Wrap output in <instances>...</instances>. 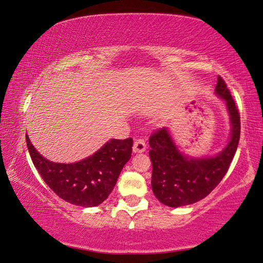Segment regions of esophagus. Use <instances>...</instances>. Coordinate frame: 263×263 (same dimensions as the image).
<instances>
[{
    "mask_svg": "<svg viewBox=\"0 0 263 263\" xmlns=\"http://www.w3.org/2000/svg\"><path fill=\"white\" fill-rule=\"evenodd\" d=\"M146 151V142L142 139L135 140L133 144V153H142Z\"/></svg>",
    "mask_w": 263,
    "mask_h": 263,
    "instance_id": "obj_1",
    "label": "esophagus"
}]
</instances>
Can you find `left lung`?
<instances>
[{
  "label": "left lung",
  "mask_w": 263,
  "mask_h": 263,
  "mask_svg": "<svg viewBox=\"0 0 263 263\" xmlns=\"http://www.w3.org/2000/svg\"><path fill=\"white\" fill-rule=\"evenodd\" d=\"M215 94L225 101L231 123L230 140L219 153L213 157H189L179 149L167 127L160 128L149 138L153 167L151 184L155 197L164 205L179 208L201 201L229 171L240 138V116L220 77Z\"/></svg>",
  "instance_id": "left-lung-1"
}]
</instances>
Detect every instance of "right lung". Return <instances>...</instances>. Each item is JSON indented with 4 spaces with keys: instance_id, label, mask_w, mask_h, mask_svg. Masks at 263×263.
<instances>
[{
    "instance_id": "right-lung-1",
    "label": "right lung",
    "mask_w": 263,
    "mask_h": 263,
    "mask_svg": "<svg viewBox=\"0 0 263 263\" xmlns=\"http://www.w3.org/2000/svg\"><path fill=\"white\" fill-rule=\"evenodd\" d=\"M26 145L35 169L60 198L74 205L91 208L104 202L114 190L131 158L133 140L111 139L90 157L73 163H58L44 158L28 135Z\"/></svg>"
}]
</instances>
